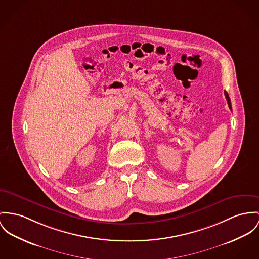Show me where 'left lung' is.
<instances>
[{
    "instance_id": "1",
    "label": "left lung",
    "mask_w": 259,
    "mask_h": 259,
    "mask_svg": "<svg viewBox=\"0 0 259 259\" xmlns=\"http://www.w3.org/2000/svg\"><path fill=\"white\" fill-rule=\"evenodd\" d=\"M224 94H225V97H226L227 101H228V105H229V108H230V109H232V103H231V100H230V97H229L228 93H227V92H225Z\"/></svg>"
}]
</instances>
